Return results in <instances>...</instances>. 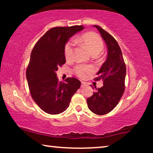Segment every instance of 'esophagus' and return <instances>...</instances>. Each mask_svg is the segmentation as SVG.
Masks as SVG:
<instances>
[{"label":"esophagus","mask_w":153,"mask_h":153,"mask_svg":"<svg viewBox=\"0 0 153 153\" xmlns=\"http://www.w3.org/2000/svg\"><path fill=\"white\" fill-rule=\"evenodd\" d=\"M86 83H85V82H82V86H81V87L82 88V87H84V86H86Z\"/></svg>","instance_id":"esophagus-1"}]
</instances>
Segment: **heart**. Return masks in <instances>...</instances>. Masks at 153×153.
<instances>
[{"label": "heart", "instance_id": "heart-1", "mask_svg": "<svg viewBox=\"0 0 153 153\" xmlns=\"http://www.w3.org/2000/svg\"><path fill=\"white\" fill-rule=\"evenodd\" d=\"M79 40L90 51L92 55H97L102 51L104 48V43L99 35L94 32H88L83 34L79 38ZM74 42L69 41L65 46V56L67 60L70 61L74 57ZM74 71L76 76L81 78H85L90 74L94 71V67L84 65H77L74 67Z\"/></svg>", "mask_w": 153, "mask_h": 153}]
</instances>
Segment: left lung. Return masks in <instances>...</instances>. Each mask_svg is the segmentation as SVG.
Returning <instances> with one entry per match:
<instances>
[{
  "mask_svg": "<svg viewBox=\"0 0 153 153\" xmlns=\"http://www.w3.org/2000/svg\"><path fill=\"white\" fill-rule=\"evenodd\" d=\"M107 45V60L102 65L95 81L102 79L103 86L96 88L94 94L87 99L89 109L98 115L111 112L120 102L125 90L126 67L122 53L116 40L98 25H94ZM92 87V86H91Z\"/></svg>",
  "mask_w": 153,
  "mask_h": 153,
  "instance_id": "obj_1",
  "label": "left lung"
}]
</instances>
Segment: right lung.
<instances>
[{
  "label": "right lung",
  "instance_id": "right-lung-1",
  "mask_svg": "<svg viewBox=\"0 0 153 153\" xmlns=\"http://www.w3.org/2000/svg\"><path fill=\"white\" fill-rule=\"evenodd\" d=\"M84 28L83 25L51 28L32 51L26 69L28 86L33 100L46 113L57 115L65 111L81 86L75 77L59 82L56 72L65 63L64 50L69 38Z\"/></svg>",
  "mask_w": 153,
  "mask_h": 153
}]
</instances>
